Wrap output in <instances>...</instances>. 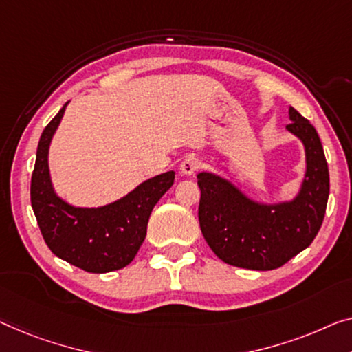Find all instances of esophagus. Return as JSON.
<instances>
[{
    "mask_svg": "<svg viewBox=\"0 0 352 352\" xmlns=\"http://www.w3.org/2000/svg\"><path fill=\"white\" fill-rule=\"evenodd\" d=\"M201 167V162H199V160L192 158V156H188V158H185L182 161L180 164V172L183 175H192L196 174V170Z\"/></svg>",
    "mask_w": 352,
    "mask_h": 352,
    "instance_id": "obj_1",
    "label": "esophagus"
}]
</instances>
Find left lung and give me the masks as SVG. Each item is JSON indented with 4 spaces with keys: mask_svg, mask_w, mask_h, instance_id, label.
<instances>
[{
    "mask_svg": "<svg viewBox=\"0 0 352 352\" xmlns=\"http://www.w3.org/2000/svg\"><path fill=\"white\" fill-rule=\"evenodd\" d=\"M286 129L305 148L307 170L291 201L264 204L212 172L197 174L199 224L214 254L229 265L274 270L310 246L321 229L329 199V167L314 126L289 107Z\"/></svg>",
    "mask_w": 352,
    "mask_h": 352,
    "instance_id": "1",
    "label": "left lung"
}]
</instances>
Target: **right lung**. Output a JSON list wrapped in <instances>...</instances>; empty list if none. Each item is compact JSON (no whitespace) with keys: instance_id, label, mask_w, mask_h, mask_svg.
<instances>
[{"instance_id":"1","label":"right lung","mask_w":352,"mask_h":352,"mask_svg":"<svg viewBox=\"0 0 352 352\" xmlns=\"http://www.w3.org/2000/svg\"><path fill=\"white\" fill-rule=\"evenodd\" d=\"M67 102L45 126L31 177V207L52 253L90 274L123 269L138 254L146 235L151 210L174 185L175 172L140 183L122 199L102 207H76L52 185L49 148Z\"/></svg>"}]
</instances>
